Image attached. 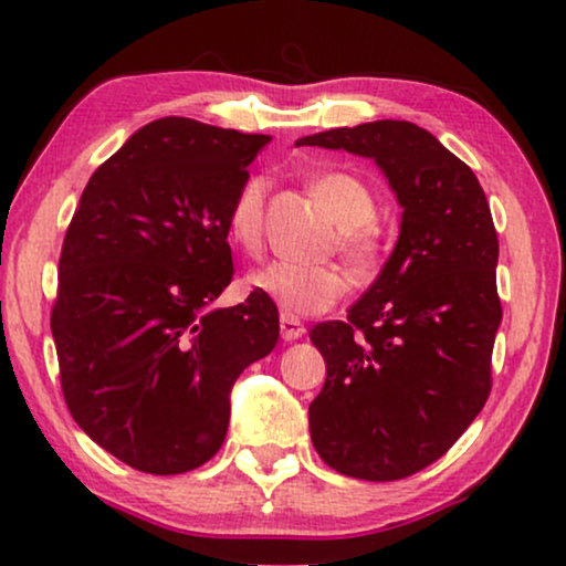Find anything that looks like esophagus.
<instances>
[{
	"label": "esophagus",
	"instance_id": "1",
	"mask_svg": "<svg viewBox=\"0 0 566 566\" xmlns=\"http://www.w3.org/2000/svg\"><path fill=\"white\" fill-rule=\"evenodd\" d=\"M279 331H282L284 342H297V338L305 336L303 321L292 318V315H282V318H279Z\"/></svg>",
	"mask_w": 566,
	"mask_h": 566
}]
</instances>
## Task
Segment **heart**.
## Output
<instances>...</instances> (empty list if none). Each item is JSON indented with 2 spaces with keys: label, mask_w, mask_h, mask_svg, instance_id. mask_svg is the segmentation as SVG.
<instances>
[{
  "label": "heart",
  "mask_w": 566,
  "mask_h": 566,
  "mask_svg": "<svg viewBox=\"0 0 566 566\" xmlns=\"http://www.w3.org/2000/svg\"><path fill=\"white\" fill-rule=\"evenodd\" d=\"M313 193L338 224L336 245L357 269H370L380 259V238L375 230L378 199L365 180L344 170H326L313 178ZM266 178L253 176L238 188L228 209V235L240 251L253 253L263 240ZM248 287L274 303L284 315H321L349 290V279L334 263L269 261L248 274Z\"/></svg>",
  "instance_id": "obj_1"
}]
</instances>
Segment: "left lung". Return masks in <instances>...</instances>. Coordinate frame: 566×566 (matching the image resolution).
<instances>
[{
  "label": "left lung",
  "instance_id": "8db88e82",
  "mask_svg": "<svg viewBox=\"0 0 566 566\" xmlns=\"http://www.w3.org/2000/svg\"><path fill=\"white\" fill-rule=\"evenodd\" d=\"M373 157L401 235L346 321L313 326L326 382L307 409L323 463L361 481L411 476L453 448L492 390L502 321L494 220L479 178L409 120H370L297 147Z\"/></svg>",
  "mask_w": 566,
  "mask_h": 566
}]
</instances>
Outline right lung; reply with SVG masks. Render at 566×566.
I'll return each mask as SVG.
<instances>
[{
	"mask_svg": "<svg viewBox=\"0 0 566 566\" xmlns=\"http://www.w3.org/2000/svg\"><path fill=\"white\" fill-rule=\"evenodd\" d=\"M266 134L168 116L87 180L51 307L66 409L132 469L172 476L222 448L230 388L276 346L279 313L232 279L228 209Z\"/></svg>",
	"mask_w": 566,
	"mask_h": 566,
	"instance_id": "right-lung-1",
	"label": "right lung"
}]
</instances>
